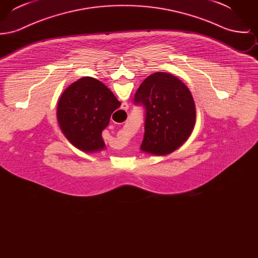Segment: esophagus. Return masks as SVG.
<instances>
[{"mask_svg":"<svg viewBox=\"0 0 258 258\" xmlns=\"http://www.w3.org/2000/svg\"><path fill=\"white\" fill-rule=\"evenodd\" d=\"M127 107H128V106H127V103H126V102H123V104H122V109H123V110H126Z\"/></svg>","mask_w":258,"mask_h":258,"instance_id":"1","label":"esophagus"}]
</instances>
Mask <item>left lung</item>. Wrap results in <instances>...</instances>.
<instances>
[{"mask_svg": "<svg viewBox=\"0 0 258 258\" xmlns=\"http://www.w3.org/2000/svg\"><path fill=\"white\" fill-rule=\"evenodd\" d=\"M134 103L145 110L141 150L167 155L180 147L196 123V105L188 88L166 73L151 74L135 93Z\"/></svg>", "mask_w": 258, "mask_h": 258, "instance_id": "1", "label": "left lung"}]
</instances>
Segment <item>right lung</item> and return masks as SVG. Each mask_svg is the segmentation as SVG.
Here are the masks:
<instances>
[{
    "label": "right lung",
    "mask_w": 258,
    "mask_h": 258,
    "mask_svg": "<svg viewBox=\"0 0 258 258\" xmlns=\"http://www.w3.org/2000/svg\"><path fill=\"white\" fill-rule=\"evenodd\" d=\"M120 105L102 82L83 77L62 93L57 118L62 134L73 145L84 152H96L105 146L101 133Z\"/></svg>",
    "instance_id": "right-lung-1"
}]
</instances>
